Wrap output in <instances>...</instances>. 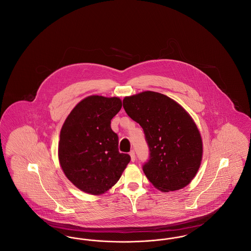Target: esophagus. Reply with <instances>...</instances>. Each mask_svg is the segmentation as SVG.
<instances>
[{"label":"esophagus","mask_w":251,"mask_h":251,"mask_svg":"<svg viewBox=\"0 0 251 251\" xmlns=\"http://www.w3.org/2000/svg\"><path fill=\"white\" fill-rule=\"evenodd\" d=\"M130 155H131V162H134L135 161V152H134V151H130Z\"/></svg>","instance_id":"esophagus-1"}]
</instances>
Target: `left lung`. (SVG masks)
<instances>
[{
	"instance_id": "1",
	"label": "left lung",
	"mask_w": 251,
	"mask_h": 251,
	"mask_svg": "<svg viewBox=\"0 0 251 251\" xmlns=\"http://www.w3.org/2000/svg\"><path fill=\"white\" fill-rule=\"evenodd\" d=\"M123 108L145 133L150 156L143 165L146 177L162 192L186 186L202 158V141L189 114L172 99L145 91L126 97Z\"/></svg>"
}]
</instances>
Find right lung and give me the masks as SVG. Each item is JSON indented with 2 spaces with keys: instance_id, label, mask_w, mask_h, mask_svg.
Instances as JSON below:
<instances>
[{
  "instance_id": "right-lung-1",
  "label": "right lung",
  "mask_w": 251,
  "mask_h": 251,
  "mask_svg": "<svg viewBox=\"0 0 251 251\" xmlns=\"http://www.w3.org/2000/svg\"><path fill=\"white\" fill-rule=\"evenodd\" d=\"M121 106L119 98L90 96L65 120L58 146L60 165L82 191L92 195L107 191L131 160L119 151V136L111 129V120Z\"/></svg>"
}]
</instances>
